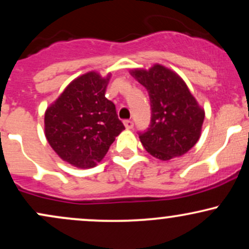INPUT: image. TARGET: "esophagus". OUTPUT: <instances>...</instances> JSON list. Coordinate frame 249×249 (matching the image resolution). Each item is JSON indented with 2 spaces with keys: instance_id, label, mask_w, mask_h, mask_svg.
<instances>
[{
  "instance_id": "obj_1",
  "label": "esophagus",
  "mask_w": 249,
  "mask_h": 249,
  "mask_svg": "<svg viewBox=\"0 0 249 249\" xmlns=\"http://www.w3.org/2000/svg\"><path fill=\"white\" fill-rule=\"evenodd\" d=\"M124 125H125V127L130 130V128L133 127V122L132 121H128V119H127V121H124Z\"/></svg>"
}]
</instances>
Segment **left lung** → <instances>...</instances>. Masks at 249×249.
Returning a JSON list of instances; mask_svg holds the SVG:
<instances>
[{
	"instance_id": "left-lung-1",
	"label": "left lung",
	"mask_w": 249,
	"mask_h": 249,
	"mask_svg": "<svg viewBox=\"0 0 249 249\" xmlns=\"http://www.w3.org/2000/svg\"><path fill=\"white\" fill-rule=\"evenodd\" d=\"M131 75L150 96V127L139 133L145 150L160 160L188 152L199 141L205 111L186 83L178 73L160 64H154L148 70H131Z\"/></svg>"
}]
</instances>
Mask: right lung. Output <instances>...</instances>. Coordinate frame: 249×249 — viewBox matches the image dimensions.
Listing matches in <instances>:
<instances>
[{
    "mask_svg": "<svg viewBox=\"0 0 249 249\" xmlns=\"http://www.w3.org/2000/svg\"><path fill=\"white\" fill-rule=\"evenodd\" d=\"M110 77L95 71L77 77L45 111L47 141L72 166H96L125 128L115 104L105 97Z\"/></svg>",
    "mask_w": 249,
    "mask_h": 249,
    "instance_id": "1",
    "label": "right lung"
}]
</instances>
